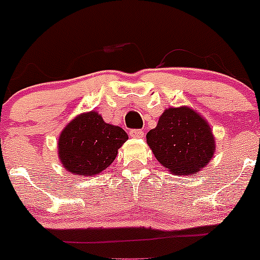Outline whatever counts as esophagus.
<instances>
[{"label": "esophagus", "instance_id": "1", "mask_svg": "<svg viewBox=\"0 0 260 260\" xmlns=\"http://www.w3.org/2000/svg\"><path fill=\"white\" fill-rule=\"evenodd\" d=\"M131 137L133 138H142L143 137V131L142 129H132L129 131Z\"/></svg>", "mask_w": 260, "mask_h": 260}]
</instances>
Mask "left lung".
Returning <instances> with one entry per match:
<instances>
[{
  "instance_id": "8db88e82",
  "label": "left lung",
  "mask_w": 260,
  "mask_h": 260,
  "mask_svg": "<svg viewBox=\"0 0 260 260\" xmlns=\"http://www.w3.org/2000/svg\"><path fill=\"white\" fill-rule=\"evenodd\" d=\"M147 143L157 161L177 176L198 174L215 152L210 125L187 107L166 109L147 133Z\"/></svg>"
}]
</instances>
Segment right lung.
I'll return each mask as SVG.
<instances>
[{"label":"right lung","mask_w":260,"mask_h":260,"mask_svg":"<svg viewBox=\"0 0 260 260\" xmlns=\"http://www.w3.org/2000/svg\"><path fill=\"white\" fill-rule=\"evenodd\" d=\"M127 140L122 128L106 123L96 112L80 114L60 135V161L70 174L94 176L114 161Z\"/></svg>","instance_id":"add662e5"}]
</instances>
